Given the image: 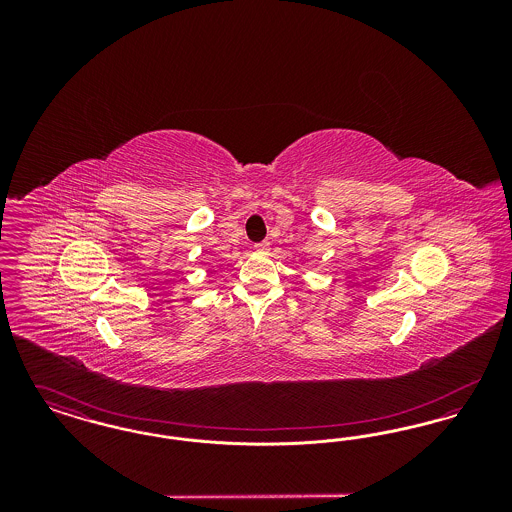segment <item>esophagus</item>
I'll return each instance as SVG.
<instances>
[{"label": "esophagus", "instance_id": "1", "mask_svg": "<svg viewBox=\"0 0 512 512\" xmlns=\"http://www.w3.org/2000/svg\"><path fill=\"white\" fill-rule=\"evenodd\" d=\"M268 249H270V244H268V242H259V244H255V251H259V253H268Z\"/></svg>", "mask_w": 512, "mask_h": 512}]
</instances>
